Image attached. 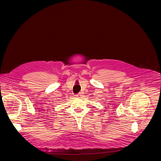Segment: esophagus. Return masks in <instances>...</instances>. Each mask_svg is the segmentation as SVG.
<instances>
[{
  "instance_id": "obj_1",
  "label": "esophagus",
  "mask_w": 161,
  "mask_h": 161,
  "mask_svg": "<svg viewBox=\"0 0 161 161\" xmlns=\"http://www.w3.org/2000/svg\"><path fill=\"white\" fill-rule=\"evenodd\" d=\"M81 92H80V93H78V94H77V95H75V97H80L81 96Z\"/></svg>"
}]
</instances>
